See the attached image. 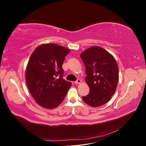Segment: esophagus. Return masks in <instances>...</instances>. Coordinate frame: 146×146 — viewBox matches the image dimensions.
I'll return each mask as SVG.
<instances>
[{"label": "esophagus", "instance_id": "34e87169", "mask_svg": "<svg viewBox=\"0 0 146 146\" xmlns=\"http://www.w3.org/2000/svg\"><path fill=\"white\" fill-rule=\"evenodd\" d=\"M82 82V80L80 79H77V80L75 82V84H76V85H78V84H80Z\"/></svg>", "mask_w": 146, "mask_h": 146}]
</instances>
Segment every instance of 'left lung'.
<instances>
[{
  "label": "left lung",
  "instance_id": "obj_1",
  "mask_svg": "<svg viewBox=\"0 0 146 146\" xmlns=\"http://www.w3.org/2000/svg\"><path fill=\"white\" fill-rule=\"evenodd\" d=\"M86 68L85 81L90 93L83 100L92 107L107 103L116 91L119 82V68L115 58L99 46L88 48L80 54Z\"/></svg>",
  "mask_w": 146,
  "mask_h": 146
}]
</instances>
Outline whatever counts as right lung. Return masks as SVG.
Masks as SVG:
<instances>
[{
  "instance_id": "1",
  "label": "right lung",
  "mask_w": 146,
  "mask_h": 146,
  "mask_svg": "<svg viewBox=\"0 0 146 146\" xmlns=\"http://www.w3.org/2000/svg\"><path fill=\"white\" fill-rule=\"evenodd\" d=\"M70 50L56 44H43L31 55L25 70L29 90L41 107L52 109L63 101L71 83L63 78L62 65Z\"/></svg>"
}]
</instances>
